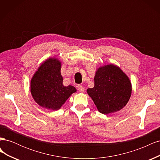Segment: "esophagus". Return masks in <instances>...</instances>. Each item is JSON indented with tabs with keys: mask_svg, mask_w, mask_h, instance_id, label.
Returning a JSON list of instances; mask_svg holds the SVG:
<instances>
[{
	"mask_svg": "<svg viewBox=\"0 0 160 160\" xmlns=\"http://www.w3.org/2000/svg\"><path fill=\"white\" fill-rule=\"evenodd\" d=\"M77 88H78V90L79 92H81V93H83V92H84L85 89L82 85H78L77 86Z\"/></svg>",
	"mask_w": 160,
	"mask_h": 160,
	"instance_id": "1",
	"label": "esophagus"
}]
</instances>
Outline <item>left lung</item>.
I'll use <instances>...</instances> for the list:
<instances>
[{"label": "left lung", "instance_id": "1", "mask_svg": "<svg viewBox=\"0 0 160 160\" xmlns=\"http://www.w3.org/2000/svg\"><path fill=\"white\" fill-rule=\"evenodd\" d=\"M95 85L87 90L101 113L108 115L123 109L132 95V87L127 75L113 64L96 71Z\"/></svg>", "mask_w": 160, "mask_h": 160}]
</instances>
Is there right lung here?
I'll return each instance as SVG.
<instances>
[{
  "label": "right lung",
  "instance_id": "right-lung-1",
  "mask_svg": "<svg viewBox=\"0 0 160 160\" xmlns=\"http://www.w3.org/2000/svg\"><path fill=\"white\" fill-rule=\"evenodd\" d=\"M61 62L49 58L38 67L31 81V93L35 102L47 109L58 110L77 91L72 85L64 86Z\"/></svg>",
  "mask_w": 160,
  "mask_h": 160
}]
</instances>
